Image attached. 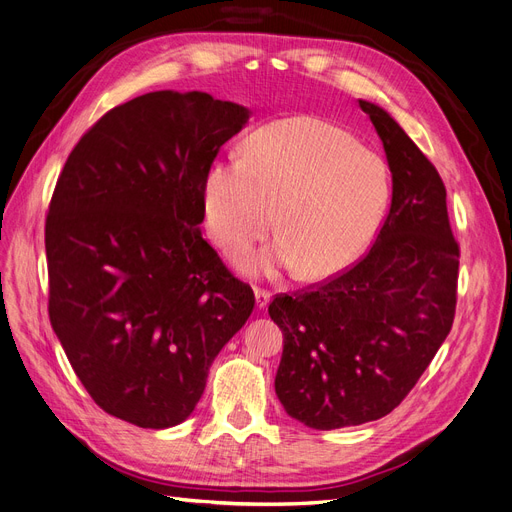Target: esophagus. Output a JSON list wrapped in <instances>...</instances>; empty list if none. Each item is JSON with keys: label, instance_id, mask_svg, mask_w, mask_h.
<instances>
[{"label": "esophagus", "instance_id": "obj_1", "mask_svg": "<svg viewBox=\"0 0 512 512\" xmlns=\"http://www.w3.org/2000/svg\"><path fill=\"white\" fill-rule=\"evenodd\" d=\"M270 299H272V293H270V291H266V289H255V306H257L259 310L266 308V306L270 304Z\"/></svg>", "mask_w": 512, "mask_h": 512}]
</instances>
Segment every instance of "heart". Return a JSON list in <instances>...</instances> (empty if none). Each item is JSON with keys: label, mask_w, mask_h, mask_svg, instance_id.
Wrapping results in <instances>:
<instances>
[{"label": "heart", "mask_w": 512, "mask_h": 512, "mask_svg": "<svg viewBox=\"0 0 512 512\" xmlns=\"http://www.w3.org/2000/svg\"><path fill=\"white\" fill-rule=\"evenodd\" d=\"M390 179L384 162L350 130L312 116L261 128L242 158L206 168V225L225 251L244 249L276 223L282 236L238 257L246 274L299 268L306 280L344 272L384 217Z\"/></svg>", "instance_id": "obj_1"}]
</instances>
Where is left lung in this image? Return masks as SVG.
I'll return each mask as SVG.
<instances>
[{"label": "left lung", "mask_w": 512, "mask_h": 512, "mask_svg": "<svg viewBox=\"0 0 512 512\" xmlns=\"http://www.w3.org/2000/svg\"><path fill=\"white\" fill-rule=\"evenodd\" d=\"M392 173L371 251L325 285L276 295V394L297 422L333 430L380 420L409 394L451 331L460 249L437 168L386 109L358 99Z\"/></svg>", "instance_id": "left-lung-1"}]
</instances>
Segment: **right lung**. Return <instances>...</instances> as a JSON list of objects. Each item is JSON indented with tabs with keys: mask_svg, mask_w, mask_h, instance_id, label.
Returning <instances> with one entry per match:
<instances>
[{
	"mask_svg": "<svg viewBox=\"0 0 512 512\" xmlns=\"http://www.w3.org/2000/svg\"><path fill=\"white\" fill-rule=\"evenodd\" d=\"M249 116L206 92H147L107 111L56 181L50 323L92 401L124 422L187 420L253 312L200 232L206 168Z\"/></svg>",
	"mask_w": 512,
	"mask_h": 512,
	"instance_id": "right-lung-1",
	"label": "right lung"
}]
</instances>
